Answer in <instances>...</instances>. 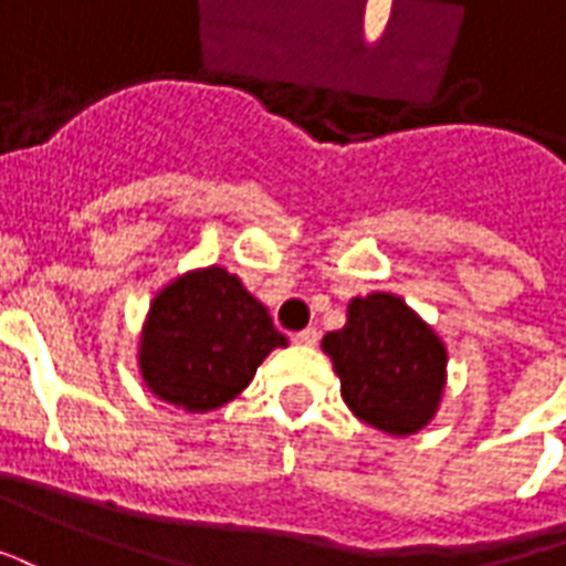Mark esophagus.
Wrapping results in <instances>:
<instances>
[{
	"label": "esophagus",
	"mask_w": 566,
	"mask_h": 566,
	"mask_svg": "<svg viewBox=\"0 0 566 566\" xmlns=\"http://www.w3.org/2000/svg\"><path fill=\"white\" fill-rule=\"evenodd\" d=\"M292 340L298 346H316L319 344V332H316V328H304V332L292 334Z\"/></svg>",
	"instance_id": "esophagus-1"
}]
</instances>
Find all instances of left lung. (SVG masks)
Returning a JSON list of instances; mask_svg holds the SVG:
<instances>
[{"label":"left lung","mask_w":566,"mask_h":566,"mask_svg":"<svg viewBox=\"0 0 566 566\" xmlns=\"http://www.w3.org/2000/svg\"><path fill=\"white\" fill-rule=\"evenodd\" d=\"M340 398L361 422L410 437L431 422L447 389V346L407 301L370 292L346 307V325L323 337Z\"/></svg>","instance_id":"8db88e82"}]
</instances>
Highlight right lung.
Returning <instances> with one entry per match:
<instances>
[{
	"label": "right lung",
	"instance_id": "right-lung-1",
	"mask_svg": "<svg viewBox=\"0 0 566 566\" xmlns=\"http://www.w3.org/2000/svg\"><path fill=\"white\" fill-rule=\"evenodd\" d=\"M286 346L268 307L226 268H196L156 292L142 328L147 389L189 413L238 398L271 349Z\"/></svg>",
	"mask_w": 566,
	"mask_h": 566
}]
</instances>
